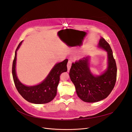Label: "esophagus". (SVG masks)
Masks as SVG:
<instances>
[{"mask_svg":"<svg viewBox=\"0 0 132 132\" xmlns=\"http://www.w3.org/2000/svg\"><path fill=\"white\" fill-rule=\"evenodd\" d=\"M71 65V61H68L67 63V68H68V71H69V70L70 69V67Z\"/></svg>","mask_w":132,"mask_h":132,"instance_id":"esophagus-1","label":"esophagus"}]
</instances>
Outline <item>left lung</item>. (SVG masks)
I'll use <instances>...</instances> for the list:
<instances>
[{
    "label": "left lung",
    "instance_id": "1",
    "mask_svg": "<svg viewBox=\"0 0 132 132\" xmlns=\"http://www.w3.org/2000/svg\"><path fill=\"white\" fill-rule=\"evenodd\" d=\"M98 47L106 50L108 54V67L104 73L97 77L91 73L89 57L73 63L69 71L70 79L78 97L86 102H96L106 98L113 89L116 81V63L109 43L101 37Z\"/></svg>",
    "mask_w": 132,
    "mask_h": 132
}]
</instances>
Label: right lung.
Masks as SVG:
<instances>
[{
	"mask_svg": "<svg viewBox=\"0 0 132 132\" xmlns=\"http://www.w3.org/2000/svg\"><path fill=\"white\" fill-rule=\"evenodd\" d=\"M22 42L19 43L15 51V57L12 67V74L15 85L22 97L26 101L36 104H44L51 102L57 94V86L59 82L60 75L67 71V59L56 64L47 77L40 84L34 86H27L21 84L17 78L15 71L16 51Z\"/></svg>",
	"mask_w": 132,
	"mask_h": 132,
	"instance_id": "right-lung-1",
	"label": "right lung"
}]
</instances>
